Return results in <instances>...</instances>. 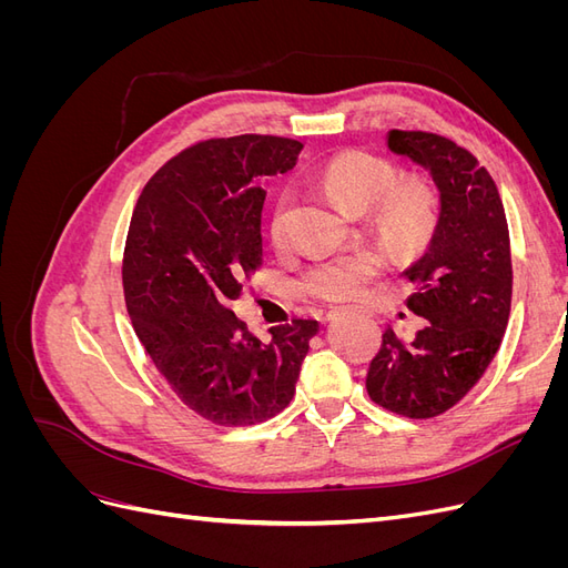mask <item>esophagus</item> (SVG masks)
<instances>
[{
  "label": "esophagus",
  "instance_id": "1",
  "mask_svg": "<svg viewBox=\"0 0 568 568\" xmlns=\"http://www.w3.org/2000/svg\"><path fill=\"white\" fill-rule=\"evenodd\" d=\"M348 311H346V307H334V311H329V315H326V317H329V320H336V317H341V315H346Z\"/></svg>",
  "mask_w": 568,
  "mask_h": 568
}]
</instances>
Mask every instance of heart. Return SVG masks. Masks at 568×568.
I'll return each mask as SVG.
<instances>
[{"mask_svg": "<svg viewBox=\"0 0 568 568\" xmlns=\"http://www.w3.org/2000/svg\"><path fill=\"white\" fill-rule=\"evenodd\" d=\"M400 173L390 161L367 151L338 153L320 170V184L343 209L363 215L372 207L374 225L395 251H415L432 232L436 196L422 182H398ZM294 192L284 189L274 203L270 234L277 244L286 239ZM384 272V257L376 251H353L317 263L305 274V288L320 301L343 303L365 294L367 284Z\"/></svg>", "mask_w": 568, "mask_h": 568, "instance_id": "heart-1", "label": "heart"}]
</instances>
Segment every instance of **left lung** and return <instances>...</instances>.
<instances>
[{
    "instance_id": "left-lung-1",
    "label": "left lung",
    "mask_w": 568,
    "mask_h": 568,
    "mask_svg": "<svg viewBox=\"0 0 568 568\" xmlns=\"http://www.w3.org/2000/svg\"><path fill=\"white\" fill-rule=\"evenodd\" d=\"M388 149L432 170L440 217L432 246L405 272L417 286L407 307L426 326L409 343L384 332L367 393L395 415L432 419L455 407L500 351L511 307L509 227L471 151L422 130H390Z\"/></svg>"
}]
</instances>
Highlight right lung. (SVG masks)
I'll return each instance as SVG.
<instances>
[{
    "label": "right lung",
    "mask_w": 568,
    "mask_h": 568,
    "mask_svg": "<svg viewBox=\"0 0 568 568\" xmlns=\"http://www.w3.org/2000/svg\"><path fill=\"white\" fill-rule=\"evenodd\" d=\"M288 136H213L163 163L136 199L123 253L134 334L178 398L217 426L272 419L296 393L313 317L263 343L232 301L263 267V182L296 165Z\"/></svg>",
    "instance_id": "add662e5"
}]
</instances>
